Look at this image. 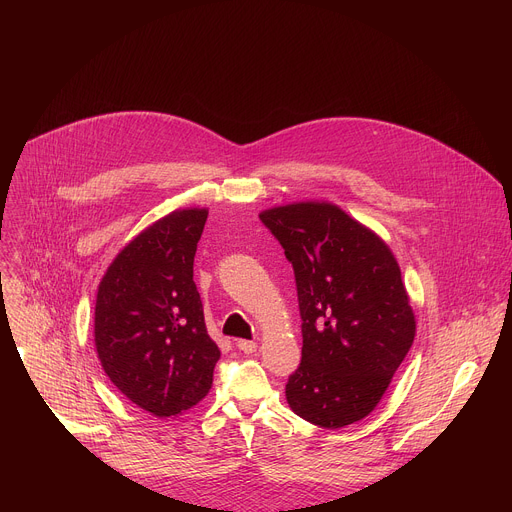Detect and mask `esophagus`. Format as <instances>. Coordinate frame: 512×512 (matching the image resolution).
Here are the masks:
<instances>
[{
	"label": "esophagus",
	"mask_w": 512,
	"mask_h": 512,
	"mask_svg": "<svg viewBox=\"0 0 512 512\" xmlns=\"http://www.w3.org/2000/svg\"><path fill=\"white\" fill-rule=\"evenodd\" d=\"M237 346H239V350H243L245 354H251V352L257 350V342H255V340H239Z\"/></svg>",
	"instance_id": "34e87169"
}]
</instances>
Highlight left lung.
<instances>
[{
	"mask_svg": "<svg viewBox=\"0 0 512 512\" xmlns=\"http://www.w3.org/2000/svg\"><path fill=\"white\" fill-rule=\"evenodd\" d=\"M294 267L302 362L285 385L302 419L338 429L367 417L415 338L401 269L387 243L330 202L259 214Z\"/></svg>",
	"mask_w": 512,
	"mask_h": 512,
	"instance_id": "8db88e82",
	"label": "left lung"
}]
</instances>
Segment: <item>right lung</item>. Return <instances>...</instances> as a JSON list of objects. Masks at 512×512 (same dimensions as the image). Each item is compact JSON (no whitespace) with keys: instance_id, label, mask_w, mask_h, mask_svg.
Segmentation results:
<instances>
[{"instance_id":"1","label":"right lung","mask_w":512,"mask_h":512,"mask_svg":"<svg viewBox=\"0 0 512 512\" xmlns=\"http://www.w3.org/2000/svg\"><path fill=\"white\" fill-rule=\"evenodd\" d=\"M206 216V208L174 210L141 231L113 259L97 291L101 367L129 401L156 417L202 401L221 358L192 279Z\"/></svg>"}]
</instances>
